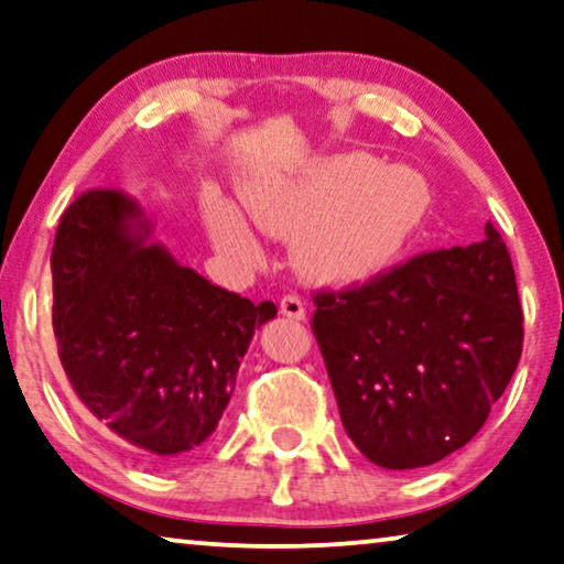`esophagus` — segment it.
<instances>
[{"label":"esophagus","mask_w":564,"mask_h":564,"mask_svg":"<svg viewBox=\"0 0 564 564\" xmlns=\"http://www.w3.org/2000/svg\"><path fill=\"white\" fill-rule=\"evenodd\" d=\"M281 314L293 322H304L306 318V304L299 296H283L281 299Z\"/></svg>","instance_id":"34e87169"}]
</instances>
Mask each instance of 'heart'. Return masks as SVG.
<instances>
[{"label": "heart", "instance_id": "b5f03b06", "mask_svg": "<svg viewBox=\"0 0 564 564\" xmlns=\"http://www.w3.org/2000/svg\"><path fill=\"white\" fill-rule=\"evenodd\" d=\"M240 205L258 230L291 242L301 279L326 289H355L390 273L423 228L433 205L431 184L410 166H382L349 151L318 159L296 174L250 176ZM215 248L253 260L258 240L238 207L220 195L202 199Z\"/></svg>", "mask_w": 564, "mask_h": 564}]
</instances>
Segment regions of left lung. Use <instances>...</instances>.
Masks as SVG:
<instances>
[{"instance_id":"left-lung-1","label":"left lung","mask_w":564,"mask_h":564,"mask_svg":"<svg viewBox=\"0 0 564 564\" xmlns=\"http://www.w3.org/2000/svg\"><path fill=\"white\" fill-rule=\"evenodd\" d=\"M344 431L392 470L438 464L481 431L522 357V306L501 235L435 250L314 299Z\"/></svg>"}]
</instances>
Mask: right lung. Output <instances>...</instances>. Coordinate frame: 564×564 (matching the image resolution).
I'll list each match as a JSON object with an SVG mask.
<instances>
[{
	"mask_svg": "<svg viewBox=\"0 0 564 564\" xmlns=\"http://www.w3.org/2000/svg\"><path fill=\"white\" fill-rule=\"evenodd\" d=\"M151 240L144 207L88 189L53 246V332L78 400L149 466L215 433L256 329L275 316L182 265Z\"/></svg>",
	"mask_w": 564,
	"mask_h": 564,
	"instance_id": "1",
	"label": "right lung"
}]
</instances>
